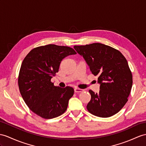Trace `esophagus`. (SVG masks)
Masks as SVG:
<instances>
[{
  "mask_svg": "<svg viewBox=\"0 0 146 146\" xmlns=\"http://www.w3.org/2000/svg\"><path fill=\"white\" fill-rule=\"evenodd\" d=\"M74 91H75L76 93H80V92H82L84 90L83 89H80V88H74Z\"/></svg>",
  "mask_w": 146,
  "mask_h": 146,
  "instance_id": "obj_1",
  "label": "esophagus"
}]
</instances>
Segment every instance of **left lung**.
Wrapping results in <instances>:
<instances>
[{"instance_id": "obj_1", "label": "left lung", "mask_w": 146, "mask_h": 146, "mask_svg": "<svg viewBox=\"0 0 146 146\" xmlns=\"http://www.w3.org/2000/svg\"><path fill=\"white\" fill-rule=\"evenodd\" d=\"M83 56L92 73L98 76L99 93L90 90L91 100L88 111L101 118L119 112L127 102L133 85V76L124 56L117 49L98 42L74 46Z\"/></svg>"}]
</instances>
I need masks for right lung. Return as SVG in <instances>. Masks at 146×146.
I'll use <instances>...</instances> for the list:
<instances>
[{
    "label": "right lung",
    "instance_id": "1",
    "mask_svg": "<svg viewBox=\"0 0 146 146\" xmlns=\"http://www.w3.org/2000/svg\"><path fill=\"white\" fill-rule=\"evenodd\" d=\"M76 54L70 47L48 44L33 49L25 58L18 83L23 100L35 114L52 119L66 111L74 88L54 86L51 79L58 72L62 60Z\"/></svg>",
    "mask_w": 146,
    "mask_h": 146
}]
</instances>
